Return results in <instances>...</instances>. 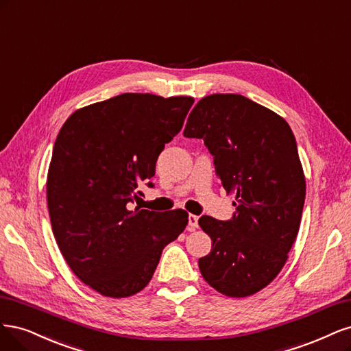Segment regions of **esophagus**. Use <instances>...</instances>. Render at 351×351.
I'll return each instance as SVG.
<instances>
[{
	"label": "esophagus",
	"mask_w": 351,
	"mask_h": 351,
	"mask_svg": "<svg viewBox=\"0 0 351 351\" xmlns=\"http://www.w3.org/2000/svg\"><path fill=\"white\" fill-rule=\"evenodd\" d=\"M188 226L189 230H195L198 228V217L194 216V214H189L188 216Z\"/></svg>",
	"instance_id": "1"
}]
</instances>
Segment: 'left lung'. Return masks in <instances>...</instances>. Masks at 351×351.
<instances>
[{
  "instance_id": "obj_1",
  "label": "left lung",
  "mask_w": 351,
  "mask_h": 351,
  "mask_svg": "<svg viewBox=\"0 0 351 351\" xmlns=\"http://www.w3.org/2000/svg\"><path fill=\"white\" fill-rule=\"evenodd\" d=\"M184 135L204 140L221 186L236 194L230 220H198L213 241L201 274L221 295L251 296L277 277L299 232L306 182L295 135L276 112L233 93L202 97Z\"/></svg>"
}]
</instances>
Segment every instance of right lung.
I'll use <instances>...</instances> for the list:
<instances>
[{"label": "right lung", "mask_w": 351, "mask_h": 351, "mask_svg": "<svg viewBox=\"0 0 351 351\" xmlns=\"http://www.w3.org/2000/svg\"><path fill=\"white\" fill-rule=\"evenodd\" d=\"M194 97L123 93L75 110L53 144L47 197L52 232L73 273L108 298H128L152 280L163 247L188 213L134 208L153 186L157 157L184 125Z\"/></svg>", "instance_id": "obj_1"}]
</instances>
